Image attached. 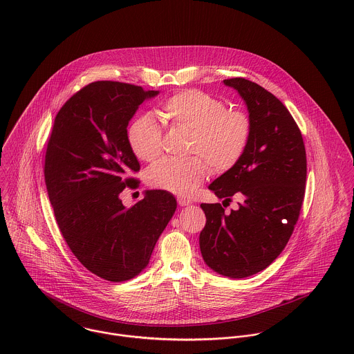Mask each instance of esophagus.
I'll return each mask as SVG.
<instances>
[{
    "instance_id": "1",
    "label": "esophagus",
    "mask_w": 354,
    "mask_h": 354,
    "mask_svg": "<svg viewBox=\"0 0 354 354\" xmlns=\"http://www.w3.org/2000/svg\"><path fill=\"white\" fill-rule=\"evenodd\" d=\"M177 202H178V204H180L181 207H185V205H189V204H192L191 201H188V199H185V198H178V199H177Z\"/></svg>"
}]
</instances>
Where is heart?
Instances as JSON below:
<instances>
[{"label": "heart", "instance_id": "heart-1", "mask_svg": "<svg viewBox=\"0 0 354 354\" xmlns=\"http://www.w3.org/2000/svg\"><path fill=\"white\" fill-rule=\"evenodd\" d=\"M159 115L171 127L191 129L189 159H162L147 171L149 184L178 196H192L211 169L230 170L250 143L252 124L245 111L227 109L199 90H184L163 102ZM127 142L140 160H152L162 150V128L150 113L135 117L127 128ZM201 156L199 157L198 155Z\"/></svg>", "mask_w": 354, "mask_h": 354}]
</instances>
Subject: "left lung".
<instances>
[{"mask_svg":"<svg viewBox=\"0 0 354 354\" xmlns=\"http://www.w3.org/2000/svg\"><path fill=\"white\" fill-rule=\"evenodd\" d=\"M244 100L251 138L241 159L208 189L223 203L239 198L229 214L202 203L207 222L199 244L205 264L227 278L267 268L286 247L303 205L306 153L301 132L285 104L243 77L223 80Z\"/></svg>","mask_w":354,"mask_h":354,"instance_id":"8db88e82","label":"left lung"}]
</instances>
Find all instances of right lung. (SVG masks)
I'll use <instances>...</instances> for the list:
<instances>
[{"label":"right lung","mask_w":354,"mask_h":354,"mask_svg":"<svg viewBox=\"0 0 354 354\" xmlns=\"http://www.w3.org/2000/svg\"><path fill=\"white\" fill-rule=\"evenodd\" d=\"M159 91L94 82L55 115L45 156V183L57 225L71 251L93 274L122 282L139 275L171 219L177 202L162 189L127 208L120 194L139 181L140 165L127 142L139 106Z\"/></svg>","instance_id":"obj_1"}]
</instances>
